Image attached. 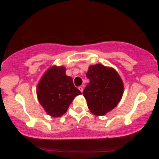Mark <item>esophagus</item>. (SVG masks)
I'll return each instance as SVG.
<instances>
[{"label": "esophagus", "mask_w": 159, "mask_h": 159, "mask_svg": "<svg viewBox=\"0 0 159 159\" xmlns=\"http://www.w3.org/2000/svg\"><path fill=\"white\" fill-rule=\"evenodd\" d=\"M78 89H79V91H81V92H83V90H84V89H83V87H81V86L78 87Z\"/></svg>", "instance_id": "1"}]
</instances>
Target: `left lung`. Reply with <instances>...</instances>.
Wrapping results in <instances>:
<instances>
[{"instance_id": "1", "label": "left lung", "mask_w": 159, "mask_h": 159, "mask_svg": "<svg viewBox=\"0 0 159 159\" xmlns=\"http://www.w3.org/2000/svg\"><path fill=\"white\" fill-rule=\"evenodd\" d=\"M86 76L90 80L83 95L89 110L101 116L117 106L124 93V84L116 70L101 64L89 66Z\"/></svg>"}]
</instances>
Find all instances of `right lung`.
<instances>
[{"label":"right lung","mask_w":159,"mask_h":159,"mask_svg":"<svg viewBox=\"0 0 159 159\" xmlns=\"http://www.w3.org/2000/svg\"><path fill=\"white\" fill-rule=\"evenodd\" d=\"M64 66H53L44 72L37 86L38 102L48 115L61 117L67 111L76 96L81 92L73 84V79L66 75Z\"/></svg>","instance_id":"right-lung-1"}]
</instances>
